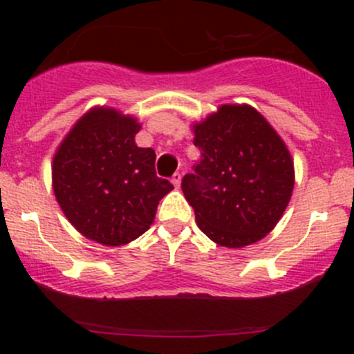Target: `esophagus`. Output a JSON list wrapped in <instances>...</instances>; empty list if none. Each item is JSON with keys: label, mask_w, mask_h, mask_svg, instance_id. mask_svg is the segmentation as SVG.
Listing matches in <instances>:
<instances>
[{"label": "esophagus", "mask_w": 354, "mask_h": 354, "mask_svg": "<svg viewBox=\"0 0 354 354\" xmlns=\"http://www.w3.org/2000/svg\"><path fill=\"white\" fill-rule=\"evenodd\" d=\"M171 183L174 185V188H180V185H181V174H180V173H174L173 178H171Z\"/></svg>", "instance_id": "esophagus-1"}]
</instances>
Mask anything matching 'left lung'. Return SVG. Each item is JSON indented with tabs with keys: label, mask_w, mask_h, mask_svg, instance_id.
I'll return each instance as SVG.
<instances>
[{
	"label": "left lung",
	"mask_w": 354,
	"mask_h": 354,
	"mask_svg": "<svg viewBox=\"0 0 354 354\" xmlns=\"http://www.w3.org/2000/svg\"><path fill=\"white\" fill-rule=\"evenodd\" d=\"M192 131L200 159L181 190L200 231L226 248L266 238L295 188V162L281 135L250 104H221Z\"/></svg>",
	"instance_id": "1"
}]
</instances>
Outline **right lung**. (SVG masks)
I'll return each instance as SVG.
<instances>
[{"instance_id": "right-lung-1", "label": "right lung", "mask_w": 354, "mask_h": 354, "mask_svg": "<svg viewBox=\"0 0 354 354\" xmlns=\"http://www.w3.org/2000/svg\"><path fill=\"white\" fill-rule=\"evenodd\" d=\"M138 118L94 106L65 135L51 164L53 192L71 226L104 246L137 240L173 185L156 176V152L135 144Z\"/></svg>"}]
</instances>
